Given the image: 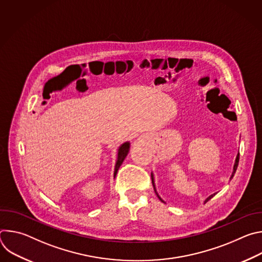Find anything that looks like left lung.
<instances>
[{"instance_id":"1","label":"left lung","mask_w":262,"mask_h":262,"mask_svg":"<svg viewBox=\"0 0 262 262\" xmlns=\"http://www.w3.org/2000/svg\"><path fill=\"white\" fill-rule=\"evenodd\" d=\"M238 161H239V154L237 155V157H236V160H235V164H234V167H233V172H232V175H231V177H230V179H232V177H233V175H234V173H235V171H236V169H237V166H238ZM151 179H152V184H154V188H155V192H156V194H157V196L160 198V200L162 201V202H164L162 199H161V197L159 196V194L157 193V190H156V186H155V179H154V175L151 174ZM215 194H213V195H210L205 201H204V203H206L208 200H210L213 196H214Z\"/></svg>"}]
</instances>
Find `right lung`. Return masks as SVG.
<instances>
[{
  "mask_svg": "<svg viewBox=\"0 0 262 262\" xmlns=\"http://www.w3.org/2000/svg\"><path fill=\"white\" fill-rule=\"evenodd\" d=\"M128 150H129V143H128V142L123 143V144L119 147V149H118V158H117V162H116V165H115L114 176H116L117 171L119 170L121 164L123 163L124 159L126 158V156H127V154H128Z\"/></svg>",
  "mask_w": 262,
  "mask_h": 262,
  "instance_id": "obj_1",
  "label": "right lung"
}]
</instances>
